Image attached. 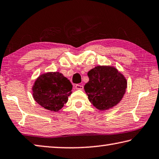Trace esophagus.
<instances>
[{"label":"esophagus","mask_w":159,"mask_h":159,"mask_svg":"<svg viewBox=\"0 0 159 159\" xmlns=\"http://www.w3.org/2000/svg\"><path fill=\"white\" fill-rule=\"evenodd\" d=\"M75 87L76 89H80V90H82L83 88H84L83 87V85L82 84H75Z\"/></svg>","instance_id":"1"}]
</instances>
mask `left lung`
<instances>
[{"mask_svg": "<svg viewBox=\"0 0 159 159\" xmlns=\"http://www.w3.org/2000/svg\"><path fill=\"white\" fill-rule=\"evenodd\" d=\"M89 82L84 85L88 99L100 111L109 110L123 98L127 81L121 72L111 65H99L87 73Z\"/></svg>", "mask_w": 159, "mask_h": 159, "instance_id": "left-lung-1", "label": "left lung"}]
</instances>
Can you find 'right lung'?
I'll return each instance as SVG.
<instances>
[{
  "instance_id": "obj_1",
  "label": "right lung",
  "mask_w": 159,
  "mask_h": 159,
  "mask_svg": "<svg viewBox=\"0 0 159 159\" xmlns=\"http://www.w3.org/2000/svg\"><path fill=\"white\" fill-rule=\"evenodd\" d=\"M72 85L59 72H48L39 75L32 87L33 97L41 107L58 111L68 101Z\"/></svg>"
}]
</instances>
